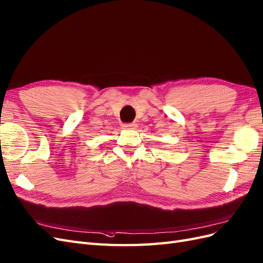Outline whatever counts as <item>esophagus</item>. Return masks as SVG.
I'll return each mask as SVG.
<instances>
[{
  "instance_id": "obj_1",
  "label": "esophagus",
  "mask_w": 263,
  "mask_h": 263,
  "mask_svg": "<svg viewBox=\"0 0 263 263\" xmlns=\"http://www.w3.org/2000/svg\"><path fill=\"white\" fill-rule=\"evenodd\" d=\"M137 127V124L136 123H125V124H122V129L124 130H134Z\"/></svg>"
}]
</instances>
